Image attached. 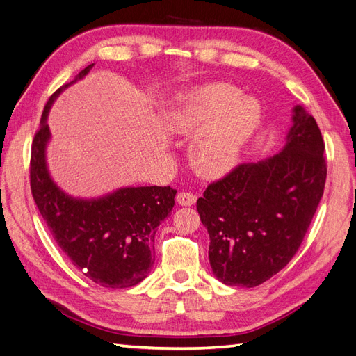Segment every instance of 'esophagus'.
<instances>
[{
	"instance_id": "1",
	"label": "esophagus",
	"mask_w": 356,
	"mask_h": 356,
	"mask_svg": "<svg viewBox=\"0 0 356 356\" xmlns=\"http://www.w3.org/2000/svg\"><path fill=\"white\" fill-rule=\"evenodd\" d=\"M177 202L181 207H191V204L196 203V196L190 191H181L177 196Z\"/></svg>"
}]
</instances>
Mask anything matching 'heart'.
Here are the masks:
<instances>
[{
  "mask_svg": "<svg viewBox=\"0 0 356 356\" xmlns=\"http://www.w3.org/2000/svg\"><path fill=\"white\" fill-rule=\"evenodd\" d=\"M229 83H211L187 92L170 114L177 134L195 135L191 163L203 177L230 172L261 123V105Z\"/></svg>",
  "mask_w": 356,
  "mask_h": 356,
  "instance_id": "1",
  "label": "heart"
}]
</instances>
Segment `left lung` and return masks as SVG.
<instances>
[{"label": "left lung", "instance_id": "1", "mask_svg": "<svg viewBox=\"0 0 356 356\" xmlns=\"http://www.w3.org/2000/svg\"><path fill=\"white\" fill-rule=\"evenodd\" d=\"M293 113L281 153L236 166L197 199L212 272L225 285L252 288L282 270L324 195V139L303 106Z\"/></svg>", "mask_w": 356, "mask_h": 356}]
</instances>
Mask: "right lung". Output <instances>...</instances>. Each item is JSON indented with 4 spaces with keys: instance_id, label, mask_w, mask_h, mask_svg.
Wrapping results in <instances>:
<instances>
[{
    "instance_id": "add662e5",
    "label": "right lung",
    "mask_w": 356,
    "mask_h": 356,
    "mask_svg": "<svg viewBox=\"0 0 356 356\" xmlns=\"http://www.w3.org/2000/svg\"><path fill=\"white\" fill-rule=\"evenodd\" d=\"M92 67L93 63L86 67L74 81L83 79ZM70 84L49 98L32 141V196L58 246L81 273L105 288L134 286L147 277L154 263L157 225L174 208L177 190L169 186L126 187L99 199L65 195L49 175L46 147L50 106Z\"/></svg>"
}]
</instances>
